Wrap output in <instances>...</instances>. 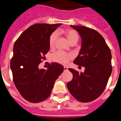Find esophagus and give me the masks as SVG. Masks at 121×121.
I'll return each mask as SVG.
<instances>
[{
	"label": "esophagus",
	"mask_w": 121,
	"mask_h": 121,
	"mask_svg": "<svg viewBox=\"0 0 121 121\" xmlns=\"http://www.w3.org/2000/svg\"><path fill=\"white\" fill-rule=\"evenodd\" d=\"M63 69H64V71H67L68 70V68H67V67L64 66L63 67Z\"/></svg>",
	"instance_id": "esophagus-1"
}]
</instances>
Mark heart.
<instances>
[{"label":"heart","instance_id":"heart-1","mask_svg":"<svg viewBox=\"0 0 121 121\" xmlns=\"http://www.w3.org/2000/svg\"><path fill=\"white\" fill-rule=\"evenodd\" d=\"M63 32L70 43L74 41H78L79 36L76 31L72 29H66L63 30ZM58 33L56 32H54L51 34L49 38V45L51 48H53L54 47L55 43L58 38ZM72 58H73L72 55L63 52H58L52 56V59L53 61L63 65L66 64Z\"/></svg>","mask_w":121,"mask_h":121}]
</instances>
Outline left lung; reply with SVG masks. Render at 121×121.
<instances>
[{"label": "left lung", "instance_id": "left-lung-1", "mask_svg": "<svg viewBox=\"0 0 121 121\" xmlns=\"http://www.w3.org/2000/svg\"><path fill=\"white\" fill-rule=\"evenodd\" d=\"M82 38L79 55L73 63L85 68L83 73L69 68L73 79L67 83L70 93L77 100L88 103L103 93L112 72L111 52L103 36L95 30L72 26Z\"/></svg>", "mask_w": 121, "mask_h": 121}]
</instances>
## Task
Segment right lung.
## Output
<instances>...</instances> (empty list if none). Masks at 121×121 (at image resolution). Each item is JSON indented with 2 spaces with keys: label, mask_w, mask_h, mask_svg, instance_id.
<instances>
[{
  "label": "right lung",
  "mask_w": 121,
  "mask_h": 121,
  "mask_svg": "<svg viewBox=\"0 0 121 121\" xmlns=\"http://www.w3.org/2000/svg\"><path fill=\"white\" fill-rule=\"evenodd\" d=\"M61 24H35L20 35L13 47L10 68L13 82L23 97L30 103H39L51 95L55 82L63 67L52 63L47 70L39 64L50 49L51 34Z\"/></svg>",
  "instance_id": "1"
}]
</instances>
